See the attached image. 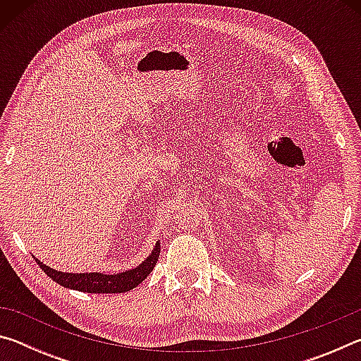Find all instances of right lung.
<instances>
[{
	"label": "right lung",
	"instance_id": "1",
	"mask_svg": "<svg viewBox=\"0 0 361 361\" xmlns=\"http://www.w3.org/2000/svg\"><path fill=\"white\" fill-rule=\"evenodd\" d=\"M159 253H161V240L156 242L152 252L140 262L138 266L127 269L118 274H105V272H63L46 266L38 258L39 267L44 271L54 282L65 286L68 290L84 291V293H126L135 288L143 280L149 276L154 269Z\"/></svg>",
	"mask_w": 361,
	"mask_h": 361
}]
</instances>
